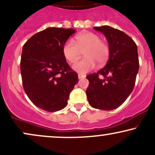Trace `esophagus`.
Here are the masks:
<instances>
[{
    "label": "esophagus",
    "mask_w": 155,
    "mask_h": 155,
    "mask_svg": "<svg viewBox=\"0 0 155 155\" xmlns=\"http://www.w3.org/2000/svg\"><path fill=\"white\" fill-rule=\"evenodd\" d=\"M85 77H86V75H85V74H81V73L78 74V78H79V79H82V78H85Z\"/></svg>",
    "instance_id": "obj_1"
}]
</instances>
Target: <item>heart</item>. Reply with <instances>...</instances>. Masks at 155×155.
<instances>
[{
	"label": "heart",
	"mask_w": 155,
	"mask_h": 155,
	"mask_svg": "<svg viewBox=\"0 0 155 155\" xmlns=\"http://www.w3.org/2000/svg\"><path fill=\"white\" fill-rule=\"evenodd\" d=\"M83 51L85 58L72 66L75 71L81 73H86L93 70L96 63L99 66L104 65L109 59V46L101 41L100 37L92 32L78 34L74 37V41L68 40L62 47L63 56L70 63L77 62Z\"/></svg>",
	"instance_id": "obj_1"
}]
</instances>
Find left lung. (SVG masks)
Masks as SVG:
<instances>
[{
    "label": "left lung",
    "mask_w": 155,
    "mask_h": 155,
    "mask_svg": "<svg viewBox=\"0 0 155 155\" xmlns=\"http://www.w3.org/2000/svg\"><path fill=\"white\" fill-rule=\"evenodd\" d=\"M94 29L106 37L110 56L104 68L86 77L87 98L93 108L114 110L127 100L134 87L139 67L137 46L127 34L109 26Z\"/></svg>",
    "instance_id": "left-lung-1"
}]
</instances>
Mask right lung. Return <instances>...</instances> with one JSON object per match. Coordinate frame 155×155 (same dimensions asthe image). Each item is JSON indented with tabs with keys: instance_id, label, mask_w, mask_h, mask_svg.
Wrapping results in <instances>:
<instances>
[{
	"instance_id": "obj_1",
	"label": "right lung",
	"mask_w": 155,
	"mask_h": 155,
	"mask_svg": "<svg viewBox=\"0 0 155 155\" xmlns=\"http://www.w3.org/2000/svg\"><path fill=\"white\" fill-rule=\"evenodd\" d=\"M75 31L49 27L34 34L23 46L20 65L24 91L44 110L64 108L78 82V74L62 54L63 45Z\"/></svg>"
}]
</instances>
